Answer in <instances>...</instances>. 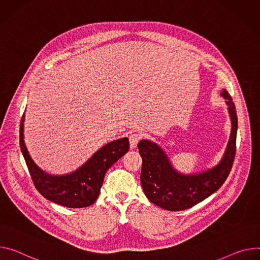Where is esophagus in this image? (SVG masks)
Listing matches in <instances>:
<instances>
[{"label": "esophagus", "mask_w": 260, "mask_h": 260, "mask_svg": "<svg viewBox=\"0 0 260 260\" xmlns=\"http://www.w3.org/2000/svg\"><path fill=\"white\" fill-rule=\"evenodd\" d=\"M140 139H141V135H139V134H133L129 136V145H131L132 149L137 147V144L139 143Z\"/></svg>", "instance_id": "34e87169"}]
</instances>
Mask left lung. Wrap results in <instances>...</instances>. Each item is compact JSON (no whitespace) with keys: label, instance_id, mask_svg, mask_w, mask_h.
Segmentation results:
<instances>
[{"label":"left lung","instance_id":"1","mask_svg":"<svg viewBox=\"0 0 260 260\" xmlns=\"http://www.w3.org/2000/svg\"><path fill=\"white\" fill-rule=\"evenodd\" d=\"M221 96L228 106L231 132L221 160L212 168L192 174L180 173L159 145L150 140L139 142V153L143 161L141 183L146 197L153 204L170 211L187 209L214 194L226 180L235 155L238 116L227 90L221 91Z\"/></svg>","mask_w":260,"mask_h":260}]
</instances>
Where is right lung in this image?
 <instances>
[{
	"label": "right lung",
	"instance_id": "add662e5",
	"mask_svg": "<svg viewBox=\"0 0 260 260\" xmlns=\"http://www.w3.org/2000/svg\"><path fill=\"white\" fill-rule=\"evenodd\" d=\"M23 122L25 114L20 122L19 145L35 187L44 198L69 208L87 207L95 202L107 171L129 149L126 137L114 140L77 170L64 175H52L40 169L32 159L23 140Z\"/></svg>",
	"mask_w": 260,
	"mask_h": 260
}]
</instances>
